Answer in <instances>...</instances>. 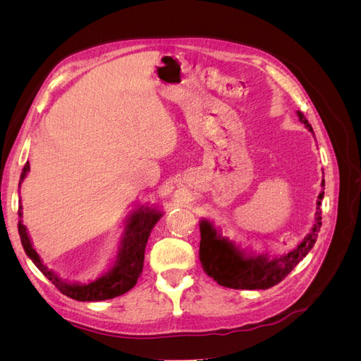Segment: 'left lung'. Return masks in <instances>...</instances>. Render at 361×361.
Segmentation results:
<instances>
[{
    "mask_svg": "<svg viewBox=\"0 0 361 361\" xmlns=\"http://www.w3.org/2000/svg\"><path fill=\"white\" fill-rule=\"evenodd\" d=\"M300 122L304 123L310 133H313L312 125L307 122L301 111H297ZM322 187L325 180L322 179ZM324 199V191L318 195L316 202V215L314 224L310 233L295 247L289 253L269 257L265 255H248L244 250L239 248L227 236H223L221 232L209 220L200 221V251L199 257L203 265L204 272L212 277L218 285L232 288V289H268L276 286L285 279L289 272L297 267L300 262L309 255L313 248L316 238H318L321 228V203Z\"/></svg>",
    "mask_w": 361,
    "mask_h": 361,
    "instance_id": "left-lung-1",
    "label": "left lung"
}]
</instances>
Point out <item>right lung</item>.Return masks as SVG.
<instances>
[{
    "label": "right lung",
    "mask_w": 361,
    "mask_h": 361,
    "mask_svg": "<svg viewBox=\"0 0 361 361\" xmlns=\"http://www.w3.org/2000/svg\"><path fill=\"white\" fill-rule=\"evenodd\" d=\"M28 171L30 162L27 161L23 174H20L19 187L25 179ZM20 209H23V206H19L18 212L19 216L23 218V211ZM162 214L164 212L157 209V207L150 206H140L138 209L130 214L125 221V232L122 235V239H120L114 264L104 276L97 277L94 281L90 283H71L61 280L56 272L49 269L47 265H43L40 256L31 244V239L28 236L27 227L23 224V220H19L18 223V231L27 256L39 268L42 274L51 280L52 285H56V288L61 293L76 301H102L116 298L118 295H123L135 286L138 277L141 276V271H143L147 239L150 236L152 228L158 223Z\"/></svg>",
    "instance_id": "1"
}]
</instances>
